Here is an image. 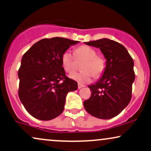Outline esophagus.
Here are the masks:
<instances>
[{
    "label": "esophagus",
    "instance_id": "1",
    "mask_svg": "<svg viewBox=\"0 0 151 151\" xmlns=\"http://www.w3.org/2000/svg\"><path fill=\"white\" fill-rule=\"evenodd\" d=\"M85 87V85H81V84H78V89H81L82 87Z\"/></svg>",
    "mask_w": 151,
    "mask_h": 151
}]
</instances>
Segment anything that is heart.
I'll return each mask as SVG.
<instances>
[{"label": "heart", "instance_id": "obj_1", "mask_svg": "<svg viewBox=\"0 0 151 151\" xmlns=\"http://www.w3.org/2000/svg\"><path fill=\"white\" fill-rule=\"evenodd\" d=\"M75 56L78 59L85 60L82 66V72H73L70 73V78L81 84L90 83L94 76L99 78L103 75L106 68V63L103 57L96 55L94 48L87 45H81L75 50ZM61 66L65 71L70 73L75 68L74 57L69 50L64 52L61 57Z\"/></svg>", "mask_w": 151, "mask_h": 151}]
</instances>
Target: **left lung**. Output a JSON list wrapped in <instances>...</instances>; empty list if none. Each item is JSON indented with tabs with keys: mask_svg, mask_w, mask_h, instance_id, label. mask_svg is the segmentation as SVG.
<instances>
[{
	"mask_svg": "<svg viewBox=\"0 0 151 151\" xmlns=\"http://www.w3.org/2000/svg\"><path fill=\"white\" fill-rule=\"evenodd\" d=\"M85 44L99 48L106 59L103 75L94 84L88 85L92 95L83 103L85 109L97 118H114L131 100L135 79L134 61L122 45L109 38Z\"/></svg>",
	"mask_w": 151,
	"mask_h": 151,
	"instance_id": "left-lung-1",
	"label": "left lung"
}]
</instances>
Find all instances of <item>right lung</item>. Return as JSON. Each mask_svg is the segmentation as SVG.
Wrapping results in <instances>:
<instances>
[{
    "mask_svg": "<svg viewBox=\"0 0 151 151\" xmlns=\"http://www.w3.org/2000/svg\"><path fill=\"white\" fill-rule=\"evenodd\" d=\"M78 42L59 37L42 39L22 57L18 71L19 97L33 117L50 120L59 116L64 109L67 94L78 89V83L66 76L61 57Z\"/></svg>",
    "mask_w": 151,
    "mask_h": 151,
    "instance_id": "right-lung-1",
    "label": "right lung"
}]
</instances>
